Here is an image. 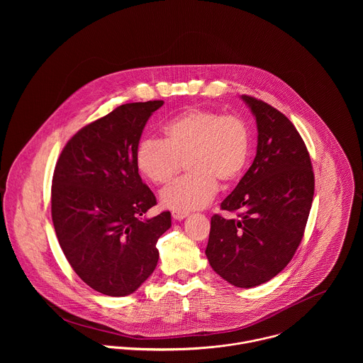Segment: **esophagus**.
<instances>
[{"label":"esophagus","instance_id":"esophagus-1","mask_svg":"<svg viewBox=\"0 0 363 363\" xmlns=\"http://www.w3.org/2000/svg\"><path fill=\"white\" fill-rule=\"evenodd\" d=\"M172 216L176 219V220H182L184 218L189 216V212H183V211H173L172 212Z\"/></svg>","mask_w":363,"mask_h":363}]
</instances>
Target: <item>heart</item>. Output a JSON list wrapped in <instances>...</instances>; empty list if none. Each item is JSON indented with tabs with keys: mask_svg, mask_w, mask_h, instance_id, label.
<instances>
[{
	"mask_svg": "<svg viewBox=\"0 0 363 363\" xmlns=\"http://www.w3.org/2000/svg\"><path fill=\"white\" fill-rule=\"evenodd\" d=\"M164 141L143 140L135 151L140 173L156 186L169 184L182 170L190 172L160 194L162 204L189 212L211 203L220 184L236 182L250 155V131L236 114L189 108L162 128Z\"/></svg>",
	"mask_w": 363,
	"mask_h": 363,
	"instance_id": "obj_1",
	"label": "heart"
}]
</instances>
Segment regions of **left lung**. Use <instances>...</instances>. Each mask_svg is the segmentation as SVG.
I'll return each mask as SVG.
<instances>
[{
    "instance_id": "obj_1",
    "label": "left lung",
    "mask_w": 363,
    "mask_h": 363,
    "mask_svg": "<svg viewBox=\"0 0 363 363\" xmlns=\"http://www.w3.org/2000/svg\"><path fill=\"white\" fill-rule=\"evenodd\" d=\"M257 123V154L220 204L236 218H211L208 261L238 288H253L279 274L299 247L311 212L314 174L308 148L279 110L243 95Z\"/></svg>"
}]
</instances>
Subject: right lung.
I'll list each match as a JSON object with an SVG mask.
<instances>
[{
	"instance_id": "obj_1",
	"label": "right lung",
	"mask_w": 363,
	"mask_h": 363,
	"mask_svg": "<svg viewBox=\"0 0 363 363\" xmlns=\"http://www.w3.org/2000/svg\"><path fill=\"white\" fill-rule=\"evenodd\" d=\"M163 101L125 104L81 128L64 147L52 174V219L58 243L77 275L107 296L135 292L154 272L157 239L170 212L156 206L141 180L135 151Z\"/></svg>"
}]
</instances>
